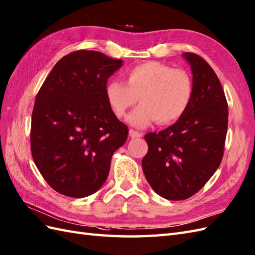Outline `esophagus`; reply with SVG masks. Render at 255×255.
<instances>
[{
	"instance_id": "esophagus-1",
	"label": "esophagus",
	"mask_w": 255,
	"mask_h": 255,
	"mask_svg": "<svg viewBox=\"0 0 255 255\" xmlns=\"http://www.w3.org/2000/svg\"><path fill=\"white\" fill-rule=\"evenodd\" d=\"M129 135L131 136L132 139H135V138H141L142 133L139 132V131H135V130H133V129H130L129 130Z\"/></svg>"
}]
</instances>
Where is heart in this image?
<instances>
[{"label":"heart","instance_id":"obj_1","mask_svg":"<svg viewBox=\"0 0 255 255\" xmlns=\"http://www.w3.org/2000/svg\"><path fill=\"white\" fill-rule=\"evenodd\" d=\"M125 80L126 84L110 82L106 96L119 119H123L139 99L141 103L127 116V122L135 128H145L155 121L160 125L179 121L193 99V77L185 69L146 61L129 69Z\"/></svg>","mask_w":255,"mask_h":255}]
</instances>
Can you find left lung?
I'll use <instances>...</instances> for the list:
<instances>
[{
    "instance_id": "obj_1",
    "label": "left lung",
    "mask_w": 255,
    "mask_h": 255,
    "mask_svg": "<svg viewBox=\"0 0 255 255\" xmlns=\"http://www.w3.org/2000/svg\"><path fill=\"white\" fill-rule=\"evenodd\" d=\"M194 95L185 114L158 133L145 134L148 151L142 159L153 190L169 200L197 193L219 168L224 154L228 108L219 77L206 60L184 53Z\"/></svg>"
}]
</instances>
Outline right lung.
Wrapping results in <instances>:
<instances>
[{
  "label": "right lung",
  "instance_id": "obj_1",
  "mask_svg": "<svg viewBox=\"0 0 255 255\" xmlns=\"http://www.w3.org/2000/svg\"><path fill=\"white\" fill-rule=\"evenodd\" d=\"M123 65L99 51L76 50L56 63L35 98L31 153L51 188L83 198L106 182L128 127L111 110L108 78Z\"/></svg>",
  "mask_w": 255,
  "mask_h": 255
}]
</instances>
